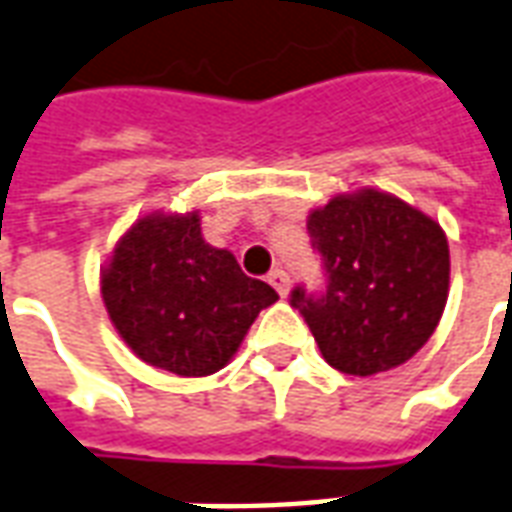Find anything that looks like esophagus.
<instances>
[{"label":"esophagus","mask_w":512,"mask_h":512,"mask_svg":"<svg viewBox=\"0 0 512 512\" xmlns=\"http://www.w3.org/2000/svg\"><path fill=\"white\" fill-rule=\"evenodd\" d=\"M268 285L274 287L279 295H287L290 293V276H287L282 268H274V271L268 274Z\"/></svg>","instance_id":"1"}]
</instances>
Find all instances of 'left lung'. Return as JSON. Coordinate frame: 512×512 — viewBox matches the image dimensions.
Returning <instances> with one entry per match:
<instances>
[{
    "label": "left lung",
    "mask_w": 512,
    "mask_h": 512,
    "mask_svg": "<svg viewBox=\"0 0 512 512\" xmlns=\"http://www.w3.org/2000/svg\"><path fill=\"white\" fill-rule=\"evenodd\" d=\"M306 230L323 260L325 290L295 287L290 304L304 314L325 361L355 377L410 361L448 301L442 227L388 192L358 189L314 208Z\"/></svg>",
    "instance_id": "8db88e82"
}]
</instances>
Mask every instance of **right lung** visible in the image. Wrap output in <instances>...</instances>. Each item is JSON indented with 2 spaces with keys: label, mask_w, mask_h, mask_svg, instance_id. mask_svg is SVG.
<instances>
[{
  "label": "right lung",
  "mask_w": 512,
  "mask_h": 512,
  "mask_svg": "<svg viewBox=\"0 0 512 512\" xmlns=\"http://www.w3.org/2000/svg\"><path fill=\"white\" fill-rule=\"evenodd\" d=\"M102 301L140 361L179 377L219 372L276 290L206 244L198 214H149L102 268Z\"/></svg>",
  "instance_id": "1"
}]
</instances>
